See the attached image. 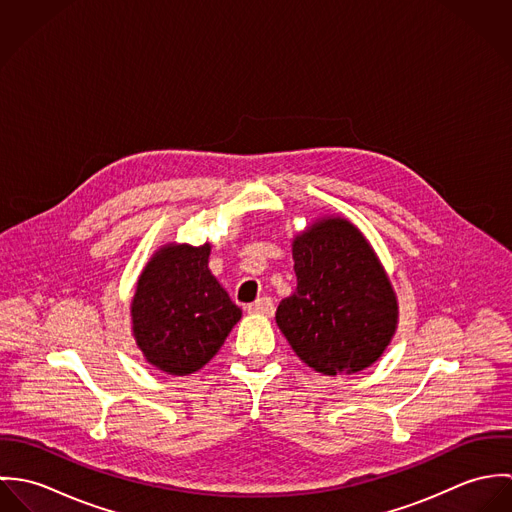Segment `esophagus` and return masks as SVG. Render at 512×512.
I'll return each instance as SVG.
<instances>
[{
    "label": "esophagus",
    "instance_id": "obj_1",
    "mask_svg": "<svg viewBox=\"0 0 512 512\" xmlns=\"http://www.w3.org/2000/svg\"><path fill=\"white\" fill-rule=\"evenodd\" d=\"M246 309H248V313H258V315L270 317V315H274V301H272V297H258Z\"/></svg>",
    "mask_w": 512,
    "mask_h": 512
}]
</instances>
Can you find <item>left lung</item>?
Returning <instances> with one entry per match:
<instances>
[{"label":"left lung","mask_w":512,"mask_h":512,"mask_svg":"<svg viewBox=\"0 0 512 512\" xmlns=\"http://www.w3.org/2000/svg\"><path fill=\"white\" fill-rule=\"evenodd\" d=\"M295 292L276 323L305 365L323 374L359 372L390 343L398 305L365 236L345 219L315 222L293 240Z\"/></svg>","instance_id":"8db88e82"}]
</instances>
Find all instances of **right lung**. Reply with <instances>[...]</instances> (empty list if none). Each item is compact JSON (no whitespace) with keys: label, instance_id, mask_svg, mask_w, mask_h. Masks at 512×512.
I'll return each instance as SVG.
<instances>
[{"label":"right lung","instance_id":"right-lung-1","mask_svg":"<svg viewBox=\"0 0 512 512\" xmlns=\"http://www.w3.org/2000/svg\"><path fill=\"white\" fill-rule=\"evenodd\" d=\"M211 246H165L140 276L132 301L138 347L169 374H191L219 353L242 311L209 270Z\"/></svg>","mask_w":512,"mask_h":512}]
</instances>
